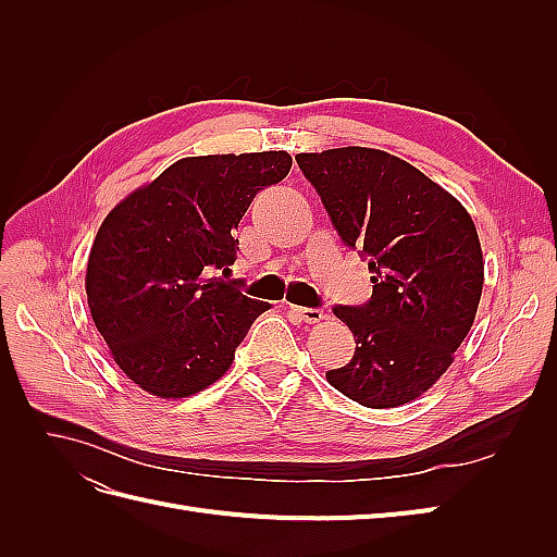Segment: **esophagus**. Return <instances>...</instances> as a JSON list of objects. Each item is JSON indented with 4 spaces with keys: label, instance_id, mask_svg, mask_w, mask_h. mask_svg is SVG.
Here are the masks:
<instances>
[{
    "label": "esophagus",
    "instance_id": "obj_1",
    "mask_svg": "<svg viewBox=\"0 0 557 557\" xmlns=\"http://www.w3.org/2000/svg\"><path fill=\"white\" fill-rule=\"evenodd\" d=\"M290 313L297 315L301 323H309V325L320 323V320L327 318V313L323 309H307V307H290Z\"/></svg>",
    "mask_w": 557,
    "mask_h": 557
}]
</instances>
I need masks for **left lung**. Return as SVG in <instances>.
<instances>
[{"label":"left lung","mask_w":557,"mask_h":557,"mask_svg":"<svg viewBox=\"0 0 557 557\" xmlns=\"http://www.w3.org/2000/svg\"><path fill=\"white\" fill-rule=\"evenodd\" d=\"M334 230L372 272L367 305L334 307L356 356L327 381L369 409L401 407L440 381L483 290V252L467 209L385 150L346 146L295 156Z\"/></svg>","instance_id":"8db88e82"}]
</instances>
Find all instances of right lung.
Returning a JSON list of instances; mask_svg holds the SVG:
<instances>
[{"label":"right lung","mask_w":557,"mask_h":557,"mask_svg":"<svg viewBox=\"0 0 557 557\" xmlns=\"http://www.w3.org/2000/svg\"><path fill=\"white\" fill-rule=\"evenodd\" d=\"M285 150L174 162L99 227L88 307L115 364L141 391L178 399L221 379L269 309L215 276L237 260L234 230L252 197L288 176Z\"/></svg>","instance_id":"right-lung-1"}]
</instances>
